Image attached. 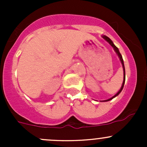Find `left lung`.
I'll return each mask as SVG.
<instances>
[{
    "instance_id": "8db88e82",
    "label": "left lung",
    "mask_w": 147,
    "mask_h": 147,
    "mask_svg": "<svg viewBox=\"0 0 147 147\" xmlns=\"http://www.w3.org/2000/svg\"><path fill=\"white\" fill-rule=\"evenodd\" d=\"M102 38H104V39L105 40L107 41V42H108V43L109 44V45H110L111 46H112V47H113V49H114V50H115V53H117V55H118V57H119V58L120 61H121V65H122L123 71H124V80H123L122 85H121V88H120V90H119V92H118L117 93V94H115V95H114L113 97H111V98H109V99H108V100H103V101H102V102H107V101H109V100H112V99H113V98H115V97H116L117 96H118V95H119V93L121 92V90H122L123 87H124V82H125V68H124V60H123L122 56H121V53H119V49H118L117 47L115 45V44H114V43H113V42H112V41L111 40V39H110V38H108L107 36H106V35H102ZM101 102H102V101H101Z\"/></svg>"
}]
</instances>
